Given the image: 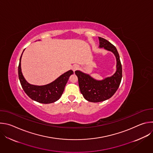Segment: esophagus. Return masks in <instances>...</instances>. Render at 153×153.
<instances>
[{
    "mask_svg": "<svg viewBox=\"0 0 153 153\" xmlns=\"http://www.w3.org/2000/svg\"><path fill=\"white\" fill-rule=\"evenodd\" d=\"M79 68V67L77 65H74L72 67V70H73V71H76V70H77Z\"/></svg>",
    "mask_w": 153,
    "mask_h": 153,
    "instance_id": "1",
    "label": "esophagus"
}]
</instances>
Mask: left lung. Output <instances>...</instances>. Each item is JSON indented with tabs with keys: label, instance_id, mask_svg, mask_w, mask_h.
I'll return each instance as SVG.
<instances>
[{
	"label": "left lung",
	"instance_id": "1",
	"mask_svg": "<svg viewBox=\"0 0 153 153\" xmlns=\"http://www.w3.org/2000/svg\"><path fill=\"white\" fill-rule=\"evenodd\" d=\"M99 47L111 51L116 56V71L111 77L102 80H97L89 74L76 71L79 86L83 97L89 102H99L111 97L117 90L122 77V68L119 54L116 48L107 40L99 37Z\"/></svg>",
	"mask_w": 153,
	"mask_h": 153
}]
</instances>
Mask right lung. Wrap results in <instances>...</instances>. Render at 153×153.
I'll list each match as a JSON object with an SVG mask.
<instances>
[{
	"mask_svg": "<svg viewBox=\"0 0 153 153\" xmlns=\"http://www.w3.org/2000/svg\"><path fill=\"white\" fill-rule=\"evenodd\" d=\"M23 54V53H22ZM18 67V74L20 84L25 93L33 100L42 103H51L58 100L62 96L65 86L70 76L74 73L72 70L65 73L53 82L42 86L31 85L25 79L21 71V58Z\"/></svg>",
	"mask_w": 153,
	"mask_h": 153,
	"instance_id": "1",
	"label": "right lung"
}]
</instances>
